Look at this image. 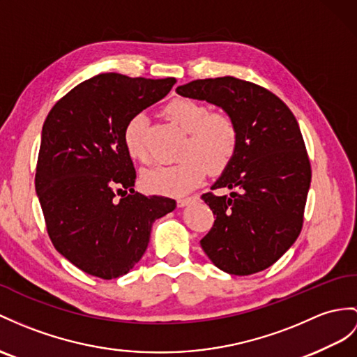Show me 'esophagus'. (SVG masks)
<instances>
[{
	"mask_svg": "<svg viewBox=\"0 0 357 357\" xmlns=\"http://www.w3.org/2000/svg\"><path fill=\"white\" fill-rule=\"evenodd\" d=\"M195 199H198V195L186 197V198H178V199H177V204H178V207H185V206L190 204L192 202H195Z\"/></svg>",
	"mask_w": 357,
	"mask_h": 357,
	"instance_id": "esophagus-1",
	"label": "esophagus"
}]
</instances>
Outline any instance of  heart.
Here are the masks:
<instances>
[{"mask_svg": "<svg viewBox=\"0 0 357 357\" xmlns=\"http://www.w3.org/2000/svg\"><path fill=\"white\" fill-rule=\"evenodd\" d=\"M163 113L186 133L180 149L181 160L146 169L141 181L149 192L180 197L197 188L207 169L220 172L231 162L238 149V127L225 113H208L204 104L188 98L169 101ZM124 144L133 159L142 163L150 160L141 115L128 121Z\"/></svg>", "mask_w": 357, "mask_h": 357, "instance_id": "heart-1", "label": "heart"}]
</instances>
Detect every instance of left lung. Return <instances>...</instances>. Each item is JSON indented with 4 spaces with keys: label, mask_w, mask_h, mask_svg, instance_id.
<instances>
[{
    "label": "left lung",
    "mask_w": 357,
    "mask_h": 357,
    "mask_svg": "<svg viewBox=\"0 0 357 357\" xmlns=\"http://www.w3.org/2000/svg\"><path fill=\"white\" fill-rule=\"evenodd\" d=\"M176 92L221 107L238 127L236 153L211 188L234 192L202 195L216 218L199 244L224 273L262 271L301 231L312 172L297 119L273 92L234 77L194 80Z\"/></svg>",
    "instance_id": "left-lung-1"
}]
</instances>
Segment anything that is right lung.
Returning <instances> with one entry per match:
<instances>
[{"instance_id": "1", "label": "right lung", "mask_w": 357, "mask_h": 357, "mask_svg": "<svg viewBox=\"0 0 357 357\" xmlns=\"http://www.w3.org/2000/svg\"><path fill=\"white\" fill-rule=\"evenodd\" d=\"M174 84L172 77L95 75L59 100L43 123L38 198L53 245L84 273L104 280L127 274L149 247L153 222L176 208L171 198L135 192L124 144L128 121ZM127 188L116 200V190Z\"/></svg>"}]
</instances>
